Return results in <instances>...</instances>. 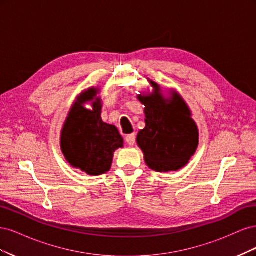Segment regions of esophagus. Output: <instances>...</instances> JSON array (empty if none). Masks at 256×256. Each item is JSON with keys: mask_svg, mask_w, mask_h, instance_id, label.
<instances>
[{"mask_svg": "<svg viewBox=\"0 0 256 256\" xmlns=\"http://www.w3.org/2000/svg\"><path fill=\"white\" fill-rule=\"evenodd\" d=\"M126 142L131 146L134 145L136 143V134H128L126 136Z\"/></svg>", "mask_w": 256, "mask_h": 256, "instance_id": "34e87169", "label": "esophagus"}]
</instances>
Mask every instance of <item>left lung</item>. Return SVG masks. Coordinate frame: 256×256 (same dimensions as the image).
Wrapping results in <instances>:
<instances>
[{"label":"left lung","mask_w":256,"mask_h":256,"mask_svg":"<svg viewBox=\"0 0 256 256\" xmlns=\"http://www.w3.org/2000/svg\"><path fill=\"white\" fill-rule=\"evenodd\" d=\"M152 84L159 90L156 83ZM138 98L145 106L146 126L138 132L136 142L146 164L157 172L182 168L198 144V131L187 104L175 92L170 104L160 94Z\"/></svg>","instance_id":"8db88e82"}]
</instances>
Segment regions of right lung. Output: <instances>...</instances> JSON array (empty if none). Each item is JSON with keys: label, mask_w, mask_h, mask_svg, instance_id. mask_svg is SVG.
<instances>
[{"label": "right lung", "mask_w": 256, "mask_h": 256, "mask_svg": "<svg viewBox=\"0 0 256 256\" xmlns=\"http://www.w3.org/2000/svg\"><path fill=\"white\" fill-rule=\"evenodd\" d=\"M95 95L96 90L90 88L79 97L69 112L60 138L66 160L88 175L109 171L114 150L122 147V138L118 128L102 122L99 100L94 102L92 110L82 106Z\"/></svg>", "instance_id": "right-lung-1"}]
</instances>
